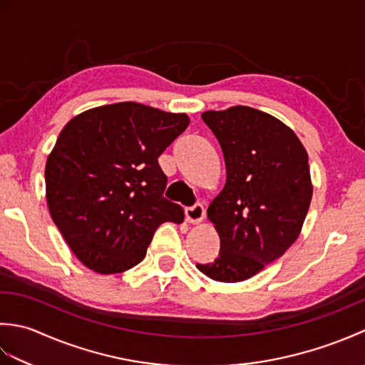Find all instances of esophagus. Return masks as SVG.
<instances>
[{"label": "esophagus", "mask_w": 365, "mask_h": 365, "mask_svg": "<svg viewBox=\"0 0 365 365\" xmlns=\"http://www.w3.org/2000/svg\"><path fill=\"white\" fill-rule=\"evenodd\" d=\"M204 216H205L204 207L200 205V204H196V205H192V207H187V208H185V218H187V221H188L190 224H199V222H202Z\"/></svg>", "instance_id": "1"}]
</instances>
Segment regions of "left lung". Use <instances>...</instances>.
I'll return each mask as SVG.
<instances>
[{
    "label": "left lung",
    "mask_w": 365,
    "mask_h": 365,
    "mask_svg": "<svg viewBox=\"0 0 365 365\" xmlns=\"http://www.w3.org/2000/svg\"><path fill=\"white\" fill-rule=\"evenodd\" d=\"M226 163V185L207 208L220 255L196 263L213 281L242 282L289 250L312 199L307 152L294 131L250 106L205 111Z\"/></svg>",
    "instance_id": "left-lung-1"
}]
</instances>
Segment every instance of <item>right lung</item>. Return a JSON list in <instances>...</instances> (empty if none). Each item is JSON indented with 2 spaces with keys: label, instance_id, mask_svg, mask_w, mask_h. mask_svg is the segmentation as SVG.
<instances>
[{
  "label": "right lung",
  "instance_id": "1",
  "mask_svg": "<svg viewBox=\"0 0 365 365\" xmlns=\"http://www.w3.org/2000/svg\"><path fill=\"white\" fill-rule=\"evenodd\" d=\"M190 125L185 113L135 102L103 105L66 123L45 165L53 222L84 267L122 273L145 257L160 224L183 222L163 197L158 157Z\"/></svg>",
  "mask_w": 365,
  "mask_h": 365
}]
</instances>
